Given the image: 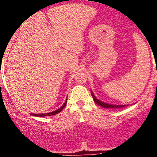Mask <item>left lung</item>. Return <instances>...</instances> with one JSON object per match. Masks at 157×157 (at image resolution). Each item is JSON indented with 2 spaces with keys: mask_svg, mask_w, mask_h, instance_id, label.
Wrapping results in <instances>:
<instances>
[{
  "mask_svg": "<svg viewBox=\"0 0 157 157\" xmlns=\"http://www.w3.org/2000/svg\"><path fill=\"white\" fill-rule=\"evenodd\" d=\"M91 94H92V96H93L94 102H96L97 105H100V106L103 107V108L118 109V108H122V107L127 106V105H113V104H109V103H106V102H102V101L98 99L97 98H96V96H94V94H93V91H92V90H91Z\"/></svg>",
  "mask_w": 157,
  "mask_h": 157,
  "instance_id": "1",
  "label": "left lung"
}]
</instances>
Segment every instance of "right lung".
Listing matches in <instances>:
<instances>
[{
	"instance_id": "right-lung-1",
	"label": "right lung",
	"mask_w": 157,
	"mask_h": 157,
	"mask_svg": "<svg viewBox=\"0 0 157 157\" xmlns=\"http://www.w3.org/2000/svg\"><path fill=\"white\" fill-rule=\"evenodd\" d=\"M67 98L66 99L65 102H64V103L63 104L62 106L60 107L59 109H58L57 110H55L53 111V112H48V113H42V114H34L31 113L32 115H33V116H37V117H45V116H51V115H56V114L59 113V112H61V111H62V109L64 108V106L66 105V104H67Z\"/></svg>"
}]
</instances>
